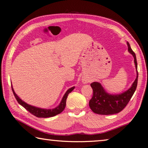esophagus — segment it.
Here are the masks:
<instances>
[{"instance_id": "1", "label": "esophagus", "mask_w": 148, "mask_h": 148, "mask_svg": "<svg viewBox=\"0 0 148 148\" xmlns=\"http://www.w3.org/2000/svg\"><path fill=\"white\" fill-rule=\"evenodd\" d=\"M83 82H84V83H88V82L86 81V80H84V81H83Z\"/></svg>"}]
</instances>
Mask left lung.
I'll return each mask as SVG.
<instances>
[{
  "label": "left lung",
  "mask_w": 148,
  "mask_h": 148,
  "mask_svg": "<svg viewBox=\"0 0 148 148\" xmlns=\"http://www.w3.org/2000/svg\"><path fill=\"white\" fill-rule=\"evenodd\" d=\"M128 52L133 55L135 62L136 77L131 87L125 92L118 95H111L107 92L99 82H93L90 84L93 90V95L89 101V107L95 113L109 115L119 113L125 108L128 102L135 92L138 82L137 62L135 52L129 42H127Z\"/></svg>",
  "instance_id": "obj_1"
}]
</instances>
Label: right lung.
<instances>
[{
    "label": "right lung",
    "mask_w": 148,
    "mask_h": 148,
    "mask_svg": "<svg viewBox=\"0 0 148 148\" xmlns=\"http://www.w3.org/2000/svg\"><path fill=\"white\" fill-rule=\"evenodd\" d=\"M74 88H75L74 87H72L66 90V92H65V95H64L62 100H61L60 103L58 106H57L53 109H47L39 108V107L32 106L31 105L26 103V102L21 100V99L18 97L17 95H16V93L15 92V91L13 90V87L12 85V88L13 95H14L16 100H17V101H18V103H19L21 106H22L24 108H25L28 111L30 112L31 114H34V116H36L38 118L52 117V116H56V115L61 113V112H62L65 108L66 100L67 96H68L70 92H71L74 89Z\"/></svg>",
    "instance_id": "add662e5"
}]
</instances>
